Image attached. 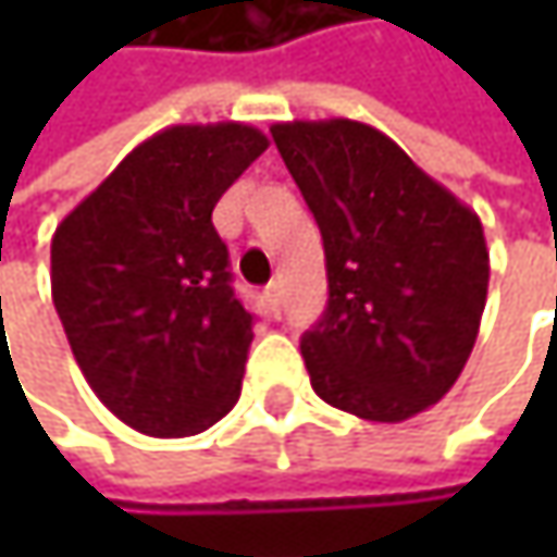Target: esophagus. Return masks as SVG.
<instances>
[{"instance_id":"obj_1","label":"esophagus","mask_w":557,"mask_h":557,"mask_svg":"<svg viewBox=\"0 0 557 557\" xmlns=\"http://www.w3.org/2000/svg\"><path fill=\"white\" fill-rule=\"evenodd\" d=\"M264 302H268V309L280 315V309H283V286H280L277 280H271L268 286H264Z\"/></svg>"}]
</instances>
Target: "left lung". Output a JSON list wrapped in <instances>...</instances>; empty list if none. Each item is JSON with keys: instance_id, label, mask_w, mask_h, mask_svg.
I'll list each match as a JSON object with an SVG mask.
<instances>
[{"instance_id": "left-lung-1", "label": "left lung", "mask_w": 557, "mask_h": 557, "mask_svg": "<svg viewBox=\"0 0 557 557\" xmlns=\"http://www.w3.org/2000/svg\"><path fill=\"white\" fill-rule=\"evenodd\" d=\"M271 135L325 248L329 302L299 342L312 389L371 422L429 409L465 371L487 302L478 212L364 122Z\"/></svg>"}]
</instances>
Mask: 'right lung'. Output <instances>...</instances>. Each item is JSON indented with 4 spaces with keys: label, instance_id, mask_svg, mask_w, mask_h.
Segmentation results:
<instances>
[{
    "label": "right lung",
    "instance_id": "add662e5",
    "mask_svg": "<svg viewBox=\"0 0 557 557\" xmlns=\"http://www.w3.org/2000/svg\"><path fill=\"white\" fill-rule=\"evenodd\" d=\"M264 151L242 122L173 125L57 225L51 296L70 351L135 432L196 435L242 396L255 315L232 289L212 209Z\"/></svg>",
    "mask_w": 557,
    "mask_h": 557
}]
</instances>
